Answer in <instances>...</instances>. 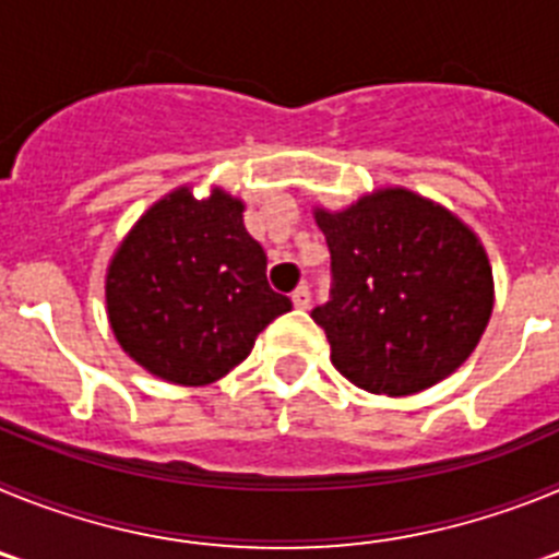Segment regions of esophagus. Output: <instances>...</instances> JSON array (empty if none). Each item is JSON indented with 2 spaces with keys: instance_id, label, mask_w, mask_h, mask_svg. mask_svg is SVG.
Wrapping results in <instances>:
<instances>
[{
  "instance_id": "esophagus-1",
  "label": "esophagus",
  "mask_w": 559,
  "mask_h": 559,
  "mask_svg": "<svg viewBox=\"0 0 559 559\" xmlns=\"http://www.w3.org/2000/svg\"><path fill=\"white\" fill-rule=\"evenodd\" d=\"M290 299H294V308H299V310L310 308V288H308V285H299V288L290 294Z\"/></svg>"
}]
</instances>
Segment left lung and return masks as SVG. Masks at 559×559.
I'll return each mask as SVG.
<instances>
[{
  "instance_id": "left-lung-1",
  "label": "left lung",
  "mask_w": 559,
  "mask_h": 559,
  "mask_svg": "<svg viewBox=\"0 0 559 559\" xmlns=\"http://www.w3.org/2000/svg\"><path fill=\"white\" fill-rule=\"evenodd\" d=\"M316 224L333 283L310 319L328 335L333 367L392 397L456 372L492 313V271L476 235L408 190L319 210Z\"/></svg>"
}]
</instances>
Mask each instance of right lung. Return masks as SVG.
I'll return each instance as SVG.
<instances>
[{"instance_id":"1","label":"right lung","mask_w":559,"mask_h":559,"mask_svg":"<svg viewBox=\"0 0 559 559\" xmlns=\"http://www.w3.org/2000/svg\"><path fill=\"white\" fill-rule=\"evenodd\" d=\"M108 322L140 367L181 386L235 369L290 299L265 280V251L243 204L187 190L151 206L122 240L106 280Z\"/></svg>"}]
</instances>
